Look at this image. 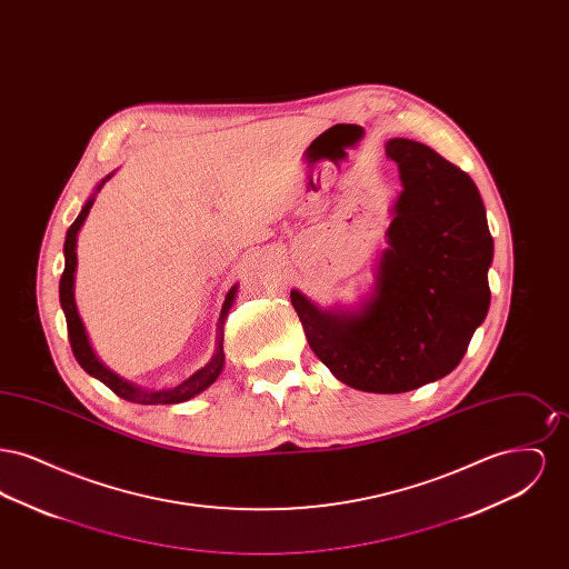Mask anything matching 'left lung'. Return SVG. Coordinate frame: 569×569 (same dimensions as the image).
<instances>
[{
	"label": "left lung",
	"instance_id": "1",
	"mask_svg": "<svg viewBox=\"0 0 569 569\" xmlns=\"http://www.w3.org/2000/svg\"><path fill=\"white\" fill-rule=\"evenodd\" d=\"M395 204L373 298L356 313L322 311L297 290L292 305L316 356L343 383L397 395L457 369L490 305L492 237L480 191L431 147L392 138Z\"/></svg>",
	"mask_w": 569,
	"mask_h": 569
}]
</instances>
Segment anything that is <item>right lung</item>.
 I'll return each instance as SVG.
<instances>
[{
    "label": "right lung",
    "mask_w": 569,
    "mask_h": 569,
    "mask_svg": "<svg viewBox=\"0 0 569 569\" xmlns=\"http://www.w3.org/2000/svg\"><path fill=\"white\" fill-rule=\"evenodd\" d=\"M109 181V177L100 183L98 190H102V186ZM93 196L84 202L81 213L74 219V223L68 228V234H66V243H63V253H66V269L61 272V281H59V300H61V309L66 313V325H68V339H70V348L74 358L79 360L82 369L93 376L96 379H100L104 386H109L110 390L126 399V401H132V403H140V406H170V403H183L191 397H196L198 392H202L204 388H209L221 373V367H223V332L219 328V341H217V352L213 353V358L200 369L196 371L191 378L181 381L179 386L174 388H166V390H140L132 383L123 381L121 378H117L112 371H109L98 358L96 353L91 352L89 348V341H87V335H84V328H82L81 318H79V311H77V305H74V271H77V234L81 230L82 221L89 216V209L93 207ZM234 295H237V286L228 292L226 302L221 307V316H219V326L223 325L232 302H234Z\"/></svg>",
    "instance_id": "obj_1"
}]
</instances>
